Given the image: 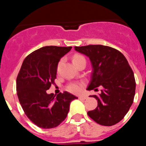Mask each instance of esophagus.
Returning a JSON list of instances; mask_svg holds the SVG:
<instances>
[{"instance_id":"esophagus-1","label":"esophagus","mask_w":146,"mask_h":146,"mask_svg":"<svg viewBox=\"0 0 146 146\" xmlns=\"http://www.w3.org/2000/svg\"><path fill=\"white\" fill-rule=\"evenodd\" d=\"M80 100H86L88 98V97L86 95H80V96L78 97Z\"/></svg>"}]
</instances>
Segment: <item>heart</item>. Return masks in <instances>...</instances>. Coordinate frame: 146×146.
Listing matches in <instances>:
<instances>
[{"instance_id":"obj_1","label":"heart","mask_w":146,"mask_h":146,"mask_svg":"<svg viewBox=\"0 0 146 146\" xmlns=\"http://www.w3.org/2000/svg\"><path fill=\"white\" fill-rule=\"evenodd\" d=\"M82 61H86L84 57L82 55L80 54H75L73 57V62L75 66L78 64L79 63L81 62ZM64 62V60L62 59L59 61V62L58 64V66H57V72L59 73L60 71V69H61L62 66ZM84 86V83H80V82H73L70 83L69 84H68L66 86V90H68V92L72 93H75V94H77V93H80V92L82 90V88Z\"/></svg>"}]
</instances>
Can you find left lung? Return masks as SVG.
<instances>
[{
    "label": "left lung",
    "instance_id": "1",
    "mask_svg": "<svg viewBox=\"0 0 146 146\" xmlns=\"http://www.w3.org/2000/svg\"><path fill=\"white\" fill-rule=\"evenodd\" d=\"M75 49L90 58L93 70L87 90L103 87L98 106L88 115L99 124L110 126L119 123L134 101L135 82L134 73L125 56L118 50L101 44L75 46Z\"/></svg>",
    "mask_w": 146,
    "mask_h": 146
}]
</instances>
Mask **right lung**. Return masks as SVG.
<instances>
[{"label": "right lung", "mask_w": 146, "mask_h": 146, "mask_svg": "<svg viewBox=\"0 0 146 146\" xmlns=\"http://www.w3.org/2000/svg\"><path fill=\"white\" fill-rule=\"evenodd\" d=\"M71 46H46L25 58L16 78L18 100L27 117L37 126L49 129L59 125L67 116L70 103L78 99L68 92L56 97L47 90L54 84L57 66Z\"/></svg>", "instance_id": "add662e5"}]
</instances>
